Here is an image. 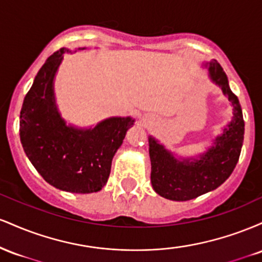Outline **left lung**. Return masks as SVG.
<instances>
[{
  "instance_id": "obj_1",
  "label": "left lung",
  "mask_w": 262,
  "mask_h": 262,
  "mask_svg": "<svg viewBox=\"0 0 262 262\" xmlns=\"http://www.w3.org/2000/svg\"><path fill=\"white\" fill-rule=\"evenodd\" d=\"M208 77L222 90L233 108L231 121L212 146L196 158H179L149 135L151 185L161 197L171 201H189L218 188L235 169L244 141V119L239 100L231 92L228 77L217 60L203 62Z\"/></svg>"
}]
</instances>
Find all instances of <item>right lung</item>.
<instances>
[{"instance_id": "right-lung-1", "label": "right lung", "mask_w": 262, "mask_h": 262, "mask_svg": "<svg viewBox=\"0 0 262 262\" xmlns=\"http://www.w3.org/2000/svg\"><path fill=\"white\" fill-rule=\"evenodd\" d=\"M65 53L71 50L61 48L47 59L26 95L19 117L20 143L49 185L73 193H92L107 183L113 156L135 119L111 117L90 128L68 124L54 92Z\"/></svg>"}]
</instances>
